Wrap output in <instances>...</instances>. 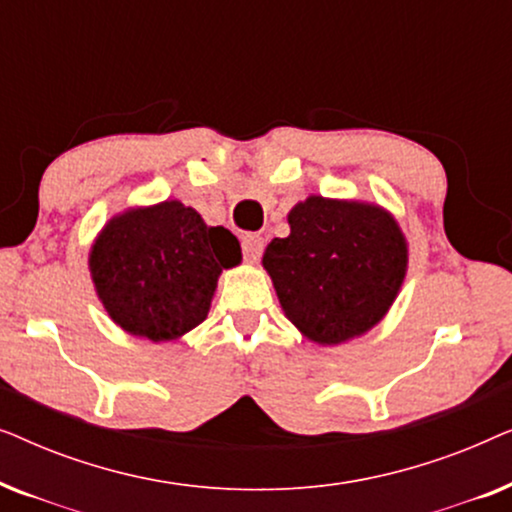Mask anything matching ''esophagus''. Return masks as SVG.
<instances>
[{
    "instance_id": "1",
    "label": "esophagus",
    "mask_w": 512,
    "mask_h": 512,
    "mask_svg": "<svg viewBox=\"0 0 512 512\" xmlns=\"http://www.w3.org/2000/svg\"><path fill=\"white\" fill-rule=\"evenodd\" d=\"M263 251V237L256 235V233H249L242 237V256L244 261L249 263H256L258 256H261Z\"/></svg>"
}]
</instances>
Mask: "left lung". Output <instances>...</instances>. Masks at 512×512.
<instances>
[{"label": "left lung", "mask_w": 512, "mask_h": 512, "mask_svg": "<svg viewBox=\"0 0 512 512\" xmlns=\"http://www.w3.org/2000/svg\"><path fill=\"white\" fill-rule=\"evenodd\" d=\"M291 235L265 247L286 317L319 345H338L373 328L394 303L408 249L380 207L312 195L289 214Z\"/></svg>", "instance_id": "obj_1"}]
</instances>
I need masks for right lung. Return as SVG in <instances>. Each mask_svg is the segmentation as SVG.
Wrapping results in <instances>:
<instances>
[{
    "mask_svg": "<svg viewBox=\"0 0 512 512\" xmlns=\"http://www.w3.org/2000/svg\"><path fill=\"white\" fill-rule=\"evenodd\" d=\"M240 258L230 230L170 200L111 219L90 251V272L123 331L163 342L205 321L216 279Z\"/></svg>",
    "mask_w": 512,
    "mask_h": 512,
    "instance_id": "add662e5",
    "label": "right lung"
}]
</instances>
